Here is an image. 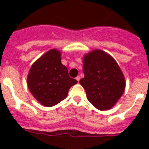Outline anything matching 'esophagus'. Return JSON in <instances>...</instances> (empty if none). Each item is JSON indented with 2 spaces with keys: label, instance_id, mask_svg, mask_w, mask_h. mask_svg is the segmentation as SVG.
<instances>
[{
  "label": "esophagus",
  "instance_id": "34e87169",
  "mask_svg": "<svg viewBox=\"0 0 149 149\" xmlns=\"http://www.w3.org/2000/svg\"><path fill=\"white\" fill-rule=\"evenodd\" d=\"M80 79H81V77H80V76H77V77H76V80H77V81H80Z\"/></svg>",
  "mask_w": 149,
  "mask_h": 149
}]
</instances>
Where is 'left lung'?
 Masks as SVG:
<instances>
[{
  "label": "left lung",
  "instance_id": "left-lung-1",
  "mask_svg": "<svg viewBox=\"0 0 149 149\" xmlns=\"http://www.w3.org/2000/svg\"><path fill=\"white\" fill-rule=\"evenodd\" d=\"M84 78L80 84L95 108L107 110L114 106L125 89V80L118 63L110 55L94 50L84 56Z\"/></svg>",
  "mask_w": 149,
  "mask_h": 149
}]
</instances>
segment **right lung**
Here are the masks:
<instances>
[{
    "label": "right lung",
    "mask_w": 149,
    "mask_h": 149,
    "mask_svg": "<svg viewBox=\"0 0 149 149\" xmlns=\"http://www.w3.org/2000/svg\"><path fill=\"white\" fill-rule=\"evenodd\" d=\"M27 81L34 98L45 107L54 106L65 99L69 89L77 83L68 76L57 49L50 50L33 64Z\"/></svg>",
    "instance_id": "add662e5"
}]
</instances>
